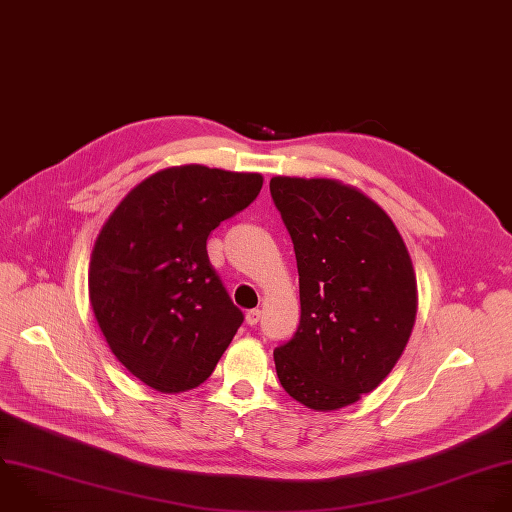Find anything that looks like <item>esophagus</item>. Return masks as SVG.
Segmentation results:
<instances>
[{
  "instance_id": "34e87169",
  "label": "esophagus",
  "mask_w": 512,
  "mask_h": 512,
  "mask_svg": "<svg viewBox=\"0 0 512 512\" xmlns=\"http://www.w3.org/2000/svg\"><path fill=\"white\" fill-rule=\"evenodd\" d=\"M259 319H261V311H259V309H249L247 315H245V321H247L249 325H257Z\"/></svg>"
}]
</instances>
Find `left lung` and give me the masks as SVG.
<instances>
[{
	"label": "left lung",
	"instance_id": "left-lung-1",
	"mask_svg": "<svg viewBox=\"0 0 512 512\" xmlns=\"http://www.w3.org/2000/svg\"><path fill=\"white\" fill-rule=\"evenodd\" d=\"M269 189L293 241L301 301L295 335L273 352L277 378L311 410L350 406L382 384L410 339V253L392 219L350 185L273 177Z\"/></svg>",
	"mask_w": 512,
	"mask_h": 512
}]
</instances>
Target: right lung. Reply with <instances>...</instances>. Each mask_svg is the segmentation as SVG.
<instances>
[{
	"mask_svg": "<svg viewBox=\"0 0 512 512\" xmlns=\"http://www.w3.org/2000/svg\"><path fill=\"white\" fill-rule=\"evenodd\" d=\"M261 187L259 173L170 166L104 223L90 257V303L112 354L146 386L193 390L229 348L243 311L213 269L207 239Z\"/></svg>",
	"mask_w": 512,
	"mask_h": 512,
	"instance_id": "right-lung-1",
	"label": "right lung"
}]
</instances>
